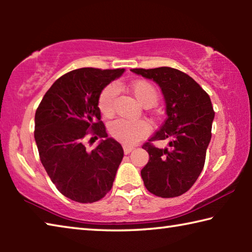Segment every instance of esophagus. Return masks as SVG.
Returning a JSON list of instances; mask_svg holds the SVG:
<instances>
[{
	"label": "esophagus",
	"instance_id": "34e87169",
	"mask_svg": "<svg viewBox=\"0 0 252 252\" xmlns=\"http://www.w3.org/2000/svg\"><path fill=\"white\" fill-rule=\"evenodd\" d=\"M134 147H130V146H123V151H125L126 155H129V153L133 150Z\"/></svg>",
	"mask_w": 252,
	"mask_h": 252
}]
</instances>
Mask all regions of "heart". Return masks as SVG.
I'll return each mask as SVG.
<instances>
[{
  "instance_id": "heart-1",
  "label": "heart",
  "mask_w": 252,
  "mask_h": 252,
  "mask_svg": "<svg viewBox=\"0 0 252 252\" xmlns=\"http://www.w3.org/2000/svg\"><path fill=\"white\" fill-rule=\"evenodd\" d=\"M130 90L139 103L146 106V108L153 105L158 100V92L156 88L148 81H134L130 85ZM117 92L118 89L116 85L109 84L100 93L99 100H97V108L104 117H110L113 113V103ZM109 130L113 138L126 144H131L138 139L146 136L150 131V127H149L147 122L141 120L127 121L119 119V120L111 123Z\"/></svg>"
}]
</instances>
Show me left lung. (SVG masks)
Returning a JSON list of instances; mask_svg holds the SVG:
<instances>
[{
    "label": "left lung",
    "mask_w": 252,
    "mask_h": 252,
    "mask_svg": "<svg viewBox=\"0 0 252 252\" xmlns=\"http://www.w3.org/2000/svg\"><path fill=\"white\" fill-rule=\"evenodd\" d=\"M131 71L159 85L167 113L163 125L142 147L149 153L141 170L143 183L158 197H179L203 169L215 119L210 96L191 76L172 67ZM156 139H169L170 148H156L151 144Z\"/></svg>",
    "instance_id": "1"
}]
</instances>
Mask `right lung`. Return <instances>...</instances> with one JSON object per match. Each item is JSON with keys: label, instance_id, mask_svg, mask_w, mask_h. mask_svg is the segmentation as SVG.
Here are the masks:
<instances>
[{"label": "right lung", "instance_id": "right-lung-1", "mask_svg": "<svg viewBox=\"0 0 252 252\" xmlns=\"http://www.w3.org/2000/svg\"><path fill=\"white\" fill-rule=\"evenodd\" d=\"M123 72L93 67L71 71L55 81L35 112L34 138L42 164L57 189L73 201L95 202L112 188L123 149L108 136L97 100ZM89 131L93 138H101L91 153L84 146Z\"/></svg>", "mask_w": 252, "mask_h": 252}]
</instances>
